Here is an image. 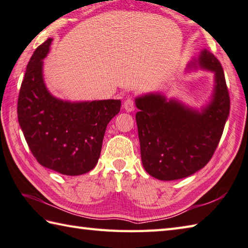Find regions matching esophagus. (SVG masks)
<instances>
[{
  "label": "esophagus",
  "mask_w": 248,
  "mask_h": 248,
  "mask_svg": "<svg viewBox=\"0 0 248 248\" xmlns=\"http://www.w3.org/2000/svg\"><path fill=\"white\" fill-rule=\"evenodd\" d=\"M123 107H124V110H125L126 112H132V111H134V110H135V101H134L133 98H132V97L126 98L125 101H124Z\"/></svg>",
  "instance_id": "34e87169"
}]
</instances>
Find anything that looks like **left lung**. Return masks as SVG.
<instances>
[{
    "label": "left lung",
    "instance_id": "1",
    "mask_svg": "<svg viewBox=\"0 0 248 248\" xmlns=\"http://www.w3.org/2000/svg\"><path fill=\"white\" fill-rule=\"evenodd\" d=\"M214 73L211 100L200 110L161 93L135 99L140 153L144 170L160 180L191 176L207 164L216 150L230 112V97L219 60L207 49L189 63Z\"/></svg>",
    "mask_w": 248,
    "mask_h": 248
}]
</instances>
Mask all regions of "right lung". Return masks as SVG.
<instances>
[{
  "label": "right lung",
  "mask_w": 248,
  "mask_h": 248,
  "mask_svg": "<svg viewBox=\"0 0 248 248\" xmlns=\"http://www.w3.org/2000/svg\"><path fill=\"white\" fill-rule=\"evenodd\" d=\"M51 41L40 45L28 63L18 97V122L42 166L78 176L96 166L107 125L120 112L121 100L72 102L51 95L43 78V59Z\"/></svg>",
  "instance_id": "right-lung-1"
}]
</instances>
